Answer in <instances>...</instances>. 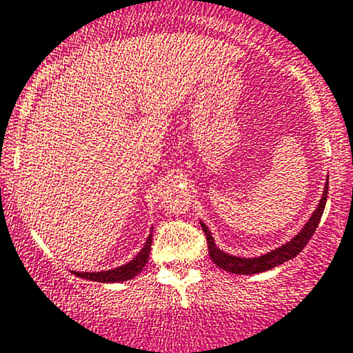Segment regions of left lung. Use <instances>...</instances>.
Listing matches in <instances>:
<instances>
[{
	"instance_id": "1",
	"label": "left lung",
	"mask_w": 353,
	"mask_h": 353,
	"mask_svg": "<svg viewBox=\"0 0 353 353\" xmlns=\"http://www.w3.org/2000/svg\"><path fill=\"white\" fill-rule=\"evenodd\" d=\"M327 194H328V183L325 184V191L319 203V208L313 211L312 218H310L308 223L301 228L300 233H298L292 241L286 243V245L276 248V250L270 251V253L263 254V256H258V258H239V256H233V254H228L224 253V251H221L219 248L214 245V239H212L211 231L208 230L206 224L201 223V226H203V231L208 239L209 256H211L212 261H214L219 268H223L224 271H230V273H234V274L263 273V271H268L271 268H274V266L283 265L285 261H288V259L295 258L296 254H300V251L307 246L310 238H312L313 233H315L316 226H319L321 219V214H323L325 203H327Z\"/></svg>"
}]
</instances>
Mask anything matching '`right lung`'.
I'll return each mask as SVG.
<instances>
[{
    "instance_id": "obj_1",
    "label": "right lung",
    "mask_w": 353,
    "mask_h": 353,
    "mask_svg": "<svg viewBox=\"0 0 353 353\" xmlns=\"http://www.w3.org/2000/svg\"><path fill=\"white\" fill-rule=\"evenodd\" d=\"M150 245H152V234H149L147 238L145 246L142 248L141 253L135 256L132 261H129L127 265L119 266V268L108 270V271H95V273H79V271H73L77 276L85 278V280H92V281H100V283H115V281H127L132 280L134 276H137L141 273L142 268L145 266L147 259H149L150 254Z\"/></svg>"
}]
</instances>
